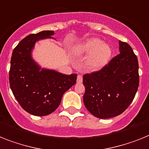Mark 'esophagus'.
I'll use <instances>...</instances> for the list:
<instances>
[{"mask_svg":"<svg viewBox=\"0 0 149 149\" xmlns=\"http://www.w3.org/2000/svg\"><path fill=\"white\" fill-rule=\"evenodd\" d=\"M82 82V77L80 76V75H79L78 77H77V82L78 83H81Z\"/></svg>","mask_w":149,"mask_h":149,"instance_id":"34e87169","label":"esophagus"}]
</instances>
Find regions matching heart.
I'll list each match as a JSON object with an SVG mask.
<instances>
[{"label":"heart","mask_w":149,"mask_h":149,"mask_svg":"<svg viewBox=\"0 0 149 149\" xmlns=\"http://www.w3.org/2000/svg\"><path fill=\"white\" fill-rule=\"evenodd\" d=\"M79 54H90L87 64L94 70H98L108 63L111 57V48L107 44L102 43L98 38H90L79 44L76 47Z\"/></svg>","instance_id":"heart-1"}]
</instances>
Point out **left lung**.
Instances as JSON below:
<instances>
[{
  "label": "left lung",
  "instance_id": "obj_1",
  "mask_svg": "<svg viewBox=\"0 0 149 149\" xmlns=\"http://www.w3.org/2000/svg\"><path fill=\"white\" fill-rule=\"evenodd\" d=\"M120 54L100 70L83 76V102L101 119L121 114L134 99L139 84V63L131 46L119 41Z\"/></svg>",
  "mask_w": 149,
  "mask_h": 149
}]
</instances>
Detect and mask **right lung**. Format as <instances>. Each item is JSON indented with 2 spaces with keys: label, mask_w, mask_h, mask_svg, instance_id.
Segmentation results:
<instances>
[{
  "label": "right lung",
  "mask_w": 149,
  "mask_h": 149,
  "mask_svg": "<svg viewBox=\"0 0 149 149\" xmlns=\"http://www.w3.org/2000/svg\"><path fill=\"white\" fill-rule=\"evenodd\" d=\"M54 34V31H42L29 35L13 49L11 57L9 81L12 92L21 107L35 116H46L54 112L64 92L77 82V74L41 70L31 57L36 42L51 38Z\"/></svg>",
  "instance_id": "add662e5"
}]
</instances>
